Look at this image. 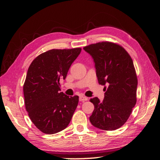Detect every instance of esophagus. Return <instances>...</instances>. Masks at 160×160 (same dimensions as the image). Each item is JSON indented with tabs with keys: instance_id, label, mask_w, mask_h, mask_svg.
I'll use <instances>...</instances> for the list:
<instances>
[{
	"instance_id": "obj_1",
	"label": "esophagus",
	"mask_w": 160,
	"mask_h": 160,
	"mask_svg": "<svg viewBox=\"0 0 160 160\" xmlns=\"http://www.w3.org/2000/svg\"><path fill=\"white\" fill-rule=\"evenodd\" d=\"M88 100V98L87 97H84V96H80L79 97V101H87V100Z\"/></svg>"
}]
</instances>
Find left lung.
I'll return each instance as SVG.
<instances>
[{"instance_id":"8db88e82","label":"left lung","mask_w":160,"mask_h":160,"mask_svg":"<svg viewBox=\"0 0 160 160\" xmlns=\"http://www.w3.org/2000/svg\"><path fill=\"white\" fill-rule=\"evenodd\" d=\"M93 59L98 83L103 85L104 99L97 97L89 121L102 130H115L127 122L136 103L138 79L132 58L121 46L108 41L84 47Z\"/></svg>"}]
</instances>
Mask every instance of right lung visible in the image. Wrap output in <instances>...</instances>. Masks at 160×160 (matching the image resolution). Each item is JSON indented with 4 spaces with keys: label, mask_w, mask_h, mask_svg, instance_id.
I'll return each mask as SVG.
<instances>
[{
    "label": "right lung",
    "mask_w": 160,
    "mask_h": 160,
    "mask_svg": "<svg viewBox=\"0 0 160 160\" xmlns=\"http://www.w3.org/2000/svg\"><path fill=\"white\" fill-rule=\"evenodd\" d=\"M81 48L52 49L30 64L23 86L26 110L35 126L46 134H54L68 125L78 97L60 92V80L65 79Z\"/></svg>",
    "instance_id": "obj_1"
}]
</instances>
